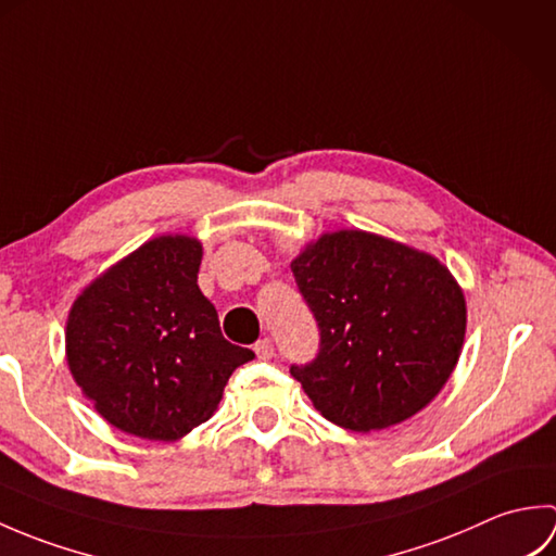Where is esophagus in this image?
I'll return each mask as SVG.
<instances>
[{
    "label": "esophagus",
    "instance_id": "34e87169",
    "mask_svg": "<svg viewBox=\"0 0 556 556\" xmlns=\"http://www.w3.org/2000/svg\"><path fill=\"white\" fill-rule=\"evenodd\" d=\"M255 353L260 361H269L271 356H275V344H271L269 339H260L255 344Z\"/></svg>",
    "mask_w": 556,
    "mask_h": 556
}]
</instances>
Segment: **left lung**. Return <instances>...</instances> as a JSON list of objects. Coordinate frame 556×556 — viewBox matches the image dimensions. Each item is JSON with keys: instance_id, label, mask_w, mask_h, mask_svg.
<instances>
[{"instance_id": "obj_1", "label": "left lung", "mask_w": 556, "mask_h": 556, "mask_svg": "<svg viewBox=\"0 0 556 556\" xmlns=\"http://www.w3.org/2000/svg\"><path fill=\"white\" fill-rule=\"evenodd\" d=\"M293 277L320 353L291 375L323 416L353 432L408 420L442 392L466 339V299L434 255L361 229L305 243Z\"/></svg>"}]
</instances>
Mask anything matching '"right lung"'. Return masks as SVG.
I'll list each match as a JSON object with an SVG mask.
<instances>
[{"label":"right lung","mask_w":556,"mask_h":556,"mask_svg":"<svg viewBox=\"0 0 556 556\" xmlns=\"http://www.w3.org/2000/svg\"><path fill=\"white\" fill-rule=\"evenodd\" d=\"M203 243L146 241L83 289L66 320V363L83 396L116 430L176 442L210 420L251 349L222 337L198 287Z\"/></svg>","instance_id":"add662e5"}]
</instances>
